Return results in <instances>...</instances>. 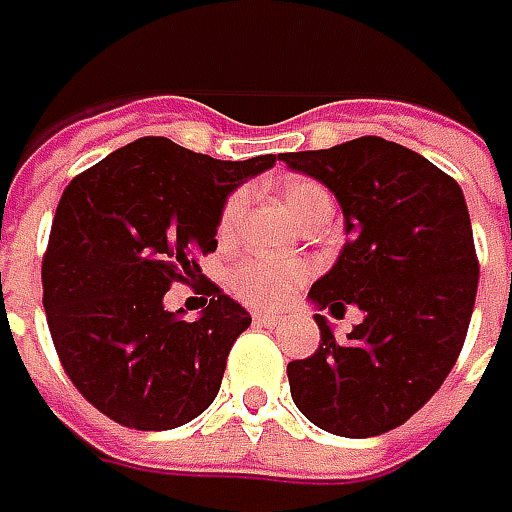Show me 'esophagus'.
Masks as SVG:
<instances>
[{"mask_svg": "<svg viewBox=\"0 0 512 512\" xmlns=\"http://www.w3.org/2000/svg\"><path fill=\"white\" fill-rule=\"evenodd\" d=\"M253 322L265 327H276L279 325V316H273V313H253Z\"/></svg>", "mask_w": 512, "mask_h": 512, "instance_id": "obj_1", "label": "esophagus"}]
</instances>
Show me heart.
Wrapping results in <instances>:
<instances>
[{
	"mask_svg": "<svg viewBox=\"0 0 512 512\" xmlns=\"http://www.w3.org/2000/svg\"><path fill=\"white\" fill-rule=\"evenodd\" d=\"M282 205L293 216V222H302L310 210L319 205H330V193L313 179H287L282 185ZM245 193H230L219 213V236H230L242 216ZM307 282V267L302 262H285V259H267V256H250L230 270V290L236 299L250 307L276 310L282 307Z\"/></svg>",
	"mask_w": 512,
	"mask_h": 512,
	"instance_id": "1",
	"label": "heart"
}]
</instances>
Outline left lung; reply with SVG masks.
I'll list each match as a JSON object with an SVG mask.
<instances>
[{
    "label": "left lung",
    "instance_id": "left-lung-1",
    "mask_svg": "<svg viewBox=\"0 0 512 512\" xmlns=\"http://www.w3.org/2000/svg\"><path fill=\"white\" fill-rule=\"evenodd\" d=\"M282 162L330 187L347 227L342 256L310 287V302L364 313L347 342L316 313L322 342L287 364L290 396L327 433L379 436L422 410L462 353L479 287L462 187L382 136L282 153Z\"/></svg>",
    "mask_w": 512,
    "mask_h": 512
}]
</instances>
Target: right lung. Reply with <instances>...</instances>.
Listing matches in <instances>:
<instances>
[{
    "mask_svg": "<svg viewBox=\"0 0 512 512\" xmlns=\"http://www.w3.org/2000/svg\"><path fill=\"white\" fill-rule=\"evenodd\" d=\"M273 162H222L145 136L70 179L42 259V305L59 362L99 413L170 430L216 399L250 316L207 282L199 256L219 245L227 193ZM173 284L211 296L202 320L164 310Z\"/></svg>",
    "mask_w": 512,
    "mask_h": 512,
    "instance_id": "obj_1",
    "label": "right lung"
}]
</instances>
